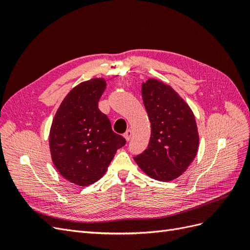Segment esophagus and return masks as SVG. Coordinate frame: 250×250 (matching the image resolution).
<instances>
[{"mask_svg":"<svg viewBox=\"0 0 250 250\" xmlns=\"http://www.w3.org/2000/svg\"><path fill=\"white\" fill-rule=\"evenodd\" d=\"M131 135H132V131H131V129H128V130L124 133V137H125V139H126L127 141H129V140H130Z\"/></svg>","mask_w":250,"mask_h":250,"instance_id":"obj_1","label":"esophagus"}]
</instances>
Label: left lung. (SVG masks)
<instances>
[{"label": "left lung", "instance_id": "8db88e82", "mask_svg": "<svg viewBox=\"0 0 250 250\" xmlns=\"http://www.w3.org/2000/svg\"><path fill=\"white\" fill-rule=\"evenodd\" d=\"M151 124L147 149L134 156L148 176L170 181L183 174L197 154L199 135L194 113L170 85L155 79L142 84Z\"/></svg>", "mask_w": 250, "mask_h": 250}]
</instances>
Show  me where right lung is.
Here are the masks:
<instances>
[{
  "instance_id": "obj_1",
  "label": "right lung",
  "mask_w": 250,
  "mask_h": 250,
  "mask_svg": "<svg viewBox=\"0 0 250 250\" xmlns=\"http://www.w3.org/2000/svg\"><path fill=\"white\" fill-rule=\"evenodd\" d=\"M105 87L102 78L80 83L66 95L52 122V161L65 179L80 187L99 180L117 150L126 144L98 107Z\"/></svg>"
}]
</instances>
